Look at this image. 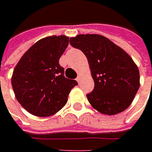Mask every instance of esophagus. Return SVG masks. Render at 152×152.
I'll return each mask as SVG.
<instances>
[{"mask_svg":"<svg viewBox=\"0 0 152 152\" xmlns=\"http://www.w3.org/2000/svg\"><path fill=\"white\" fill-rule=\"evenodd\" d=\"M76 80H77V81H78V83H80V81H81V76H80V75H79V76H78V77H77V79H76Z\"/></svg>","mask_w":152,"mask_h":152,"instance_id":"34e87169","label":"esophagus"}]
</instances>
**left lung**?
Instances as JSON below:
<instances>
[{
    "instance_id": "8db88e82",
    "label": "left lung",
    "mask_w": 152,
    "mask_h": 152,
    "mask_svg": "<svg viewBox=\"0 0 152 152\" xmlns=\"http://www.w3.org/2000/svg\"><path fill=\"white\" fill-rule=\"evenodd\" d=\"M70 44L83 51L90 65L95 87L86 95L99 113L115 115L130 106L140 88V72L131 56L100 34H79Z\"/></svg>"
}]
</instances>
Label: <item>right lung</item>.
<instances>
[{"mask_svg": "<svg viewBox=\"0 0 152 152\" xmlns=\"http://www.w3.org/2000/svg\"><path fill=\"white\" fill-rule=\"evenodd\" d=\"M65 35L49 36L38 40L16 65L12 86L21 106L37 117L56 113L67 102L76 80L64 76L59 59L68 45Z\"/></svg>", "mask_w": 152, "mask_h": 152, "instance_id": "obj_1", "label": "right lung"}]
</instances>
